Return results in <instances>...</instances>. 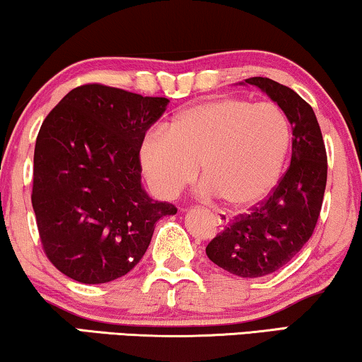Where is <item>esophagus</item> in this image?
<instances>
[{
    "mask_svg": "<svg viewBox=\"0 0 362 362\" xmlns=\"http://www.w3.org/2000/svg\"><path fill=\"white\" fill-rule=\"evenodd\" d=\"M226 218L225 216H221V215H216V223H218V225H220V226H223V225H226Z\"/></svg>",
    "mask_w": 362,
    "mask_h": 362,
    "instance_id": "esophagus-1",
    "label": "esophagus"
}]
</instances>
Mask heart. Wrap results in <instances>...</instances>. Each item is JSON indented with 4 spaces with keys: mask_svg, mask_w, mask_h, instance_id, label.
Masks as SVG:
<instances>
[{
    "mask_svg": "<svg viewBox=\"0 0 362 362\" xmlns=\"http://www.w3.org/2000/svg\"><path fill=\"white\" fill-rule=\"evenodd\" d=\"M290 144V121L276 103L226 96L180 111L169 129L147 131L139 160L160 198L179 195L202 165L203 193L246 210L276 190Z\"/></svg>",
    "mask_w": 362,
    "mask_h": 362,
    "instance_id": "1",
    "label": "heart"
}]
</instances>
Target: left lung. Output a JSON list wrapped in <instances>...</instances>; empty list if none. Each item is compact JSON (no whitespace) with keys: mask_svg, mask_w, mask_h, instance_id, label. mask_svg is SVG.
<instances>
[{"mask_svg":"<svg viewBox=\"0 0 362 362\" xmlns=\"http://www.w3.org/2000/svg\"><path fill=\"white\" fill-rule=\"evenodd\" d=\"M276 101L292 126V160L269 198L247 215H238L206 246L216 266L239 277H264L302 251L317 226L327 187V149L313 108L288 86L252 77ZM241 83V85H244Z\"/></svg>","mask_w":362,"mask_h":362,"instance_id":"obj_1","label":"left lung"}]
</instances>
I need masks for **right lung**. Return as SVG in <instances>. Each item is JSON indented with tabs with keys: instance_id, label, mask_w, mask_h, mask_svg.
Listing matches in <instances>:
<instances>
[{
	"instance_id": "1",
	"label": "right lung",
	"mask_w": 362,
	"mask_h": 362,
	"mask_svg": "<svg viewBox=\"0 0 362 362\" xmlns=\"http://www.w3.org/2000/svg\"><path fill=\"white\" fill-rule=\"evenodd\" d=\"M169 100L100 83L69 91L40 126L33 208L45 256L81 284L128 274L156 223L175 215L141 183L139 144Z\"/></svg>"
}]
</instances>
